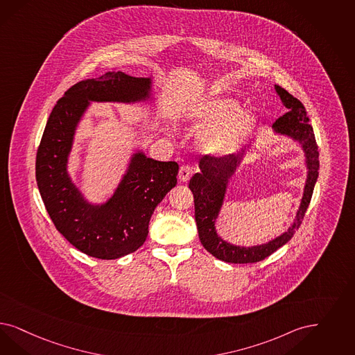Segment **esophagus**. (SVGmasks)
Masks as SVG:
<instances>
[{
    "label": "esophagus",
    "instance_id": "esophagus-1",
    "mask_svg": "<svg viewBox=\"0 0 355 355\" xmlns=\"http://www.w3.org/2000/svg\"><path fill=\"white\" fill-rule=\"evenodd\" d=\"M193 173H194V168H191V166H189V165H184V166L180 168L178 178H180V181H182V182H187V181L191 178Z\"/></svg>",
    "mask_w": 355,
    "mask_h": 355
}]
</instances>
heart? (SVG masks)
<instances>
[{
  "label": "heart",
  "instance_id": "heart-1",
  "mask_svg": "<svg viewBox=\"0 0 355 355\" xmlns=\"http://www.w3.org/2000/svg\"><path fill=\"white\" fill-rule=\"evenodd\" d=\"M184 116L196 127H207L199 135L198 144L205 153L214 156L236 152L256 127V116L231 96H203L187 107Z\"/></svg>",
  "mask_w": 355,
  "mask_h": 355
}]
</instances>
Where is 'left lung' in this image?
I'll use <instances>...</instances> for the list:
<instances>
[{"label": "left lung", "instance_id": "left-lung-1", "mask_svg": "<svg viewBox=\"0 0 355 355\" xmlns=\"http://www.w3.org/2000/svg\"><path fill=\"white\" fill-rule=\"evenodd\" d=\"M275 92L281 98L282 103L287 109V112L278 118L272 124L274 132L283 136H288L297 141L306 156V181L304 193L300 202V207L296 212L291 227L266 244L253 245V246H240L233 245L223 240L216 232V220L220 214L221 206L225 198L228 184L236 173L237 166L246 156V152L252 146L244 148L239 153H233L224 157L205 156L199 161L200 171L196 173L190 180L189 187L194 196L196 206V221L199 233V240L208 253L214 257L230 263H254L262 261L277 249L287 244L296 230H299L306 208L309 206L311 198L313 194L315 184L318 177V150L313 128L309 124V118L306 116V107L297 98L291 96L286 89L275 85Z\"/></svg>", "mask_w": 355, "mask_h": 355}]
</instances>
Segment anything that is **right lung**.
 Masks as SVG:
<instances>
[{"instance_id": "right-lung-1", "label": "right lung", "mask_w": 355, "mask_h": 355, "mask_svg": "<svg viewBox=\"0 0 355 355\" xmlns=\"http://www.w3.org/2000/svg\"><path fill=\"white\" fill-rule=\"evenodd\" d=\"M152 78L121 71L69 87L49 115L37 153V184L56 230L90 257L115 259L144 244L150 216L177 184L178 164L137 150L114 194L102 205L86 200L68 173L74 134L90 102L135 103L150 99Z\"/></svg>"}]
</instances>
